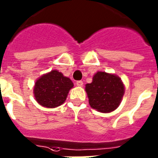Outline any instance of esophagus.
I'll return each instance as SVG.
<instances>
[{"instance_id": "1", "label": "esophagus", "mask_w": 158, "mask_h": 158, "mask_svg": "<svg viewBox=\"0 0 158 158\" xmlns=\"http://www.w3.org/2000/svg\"><path fill=\"white\" fill-rule=\"evenodd\" d=\"M76 84H77V86H82L83 81H77L76 82Z\"/></svg>"}]
</instances>
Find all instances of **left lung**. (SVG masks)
I'll list each match as a JSON object with an SVG mask.
<instances>
[{"mask_svg":"<svg viewBox=\"0 0 158 158\" xmlns=\"http://www.w3.org/2000/svg\"><path fill=\"white\" fill-rule=\"evenodd\" d=\"M89 104L101 113H110L118 108L124 94V85L118 76L97 72L92 82L85 85Z\"/></svg>","mask_w":158,"mask_h":158,"instance_id":"8db88e82","label":"left lung"}]
</instances>
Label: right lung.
<instances>
[{
	"label": "right lung",
	"mask_w": 158,
	"mask_h": 158,
	"mask_svg": "<svg viewBox=\"0 0 158 158\" xmlns=\"http://www.w3.org/2000/svg\"><path fill=\"white\" fill-rule=\"evenodd\" d=\"M73 87L70 78L52 70L41 76L35 82L34 94L38 103L44 107L55 108L64 103L69 90Z\"/></svg>",
	"instance_id": "1"
}]
</instances>
